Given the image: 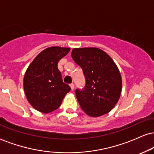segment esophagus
Masks as SVG:
<instances>
[{
    "label": "esophagus",
    "instance_id": "esophagus-1",
    "mask_svg": "<svg viewBox=\"0 0 154 154\" xmlns=\"http://www.w3.org/2000/svg\"><path fill=\"white\" fill-rule=\"evenodd\" d=\"M70 88H71V89L73 91L74 89H75V85L73 84V83H72V84H70Z\"/></svg>",
    "mask_w": 154,
    "mask_h": 154
}]
</instances>
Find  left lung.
Instances as JSON below:
<instances>
[{"instance_id": "left-lung-1", "label": "left lung", "mask_w": 154, "mask_h": 154, "mask_svg": "<svg viewBox=\"0 0 154 154\" xmlns=\"http://www.w3.org/2000/svg\"><path fill=\"white\" fill-rule=\"evenodd\" d=\"M72 57L82 69L86 79L82 91L75 93L81 109L88 116L98 117L112 110L122 88V76L113 59L98 48H74Z\"/></svg>"}]
</instances>
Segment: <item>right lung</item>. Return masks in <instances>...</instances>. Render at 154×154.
I'll return each mask as SVG.
<instances>
[{
  "instance_id": "obj_1",
  "label": "right lung",
  "mask_w": 154,
  "mask_h": 154,
  "mask_svg": "<svg viewBox=\"0 0 154 154\" xmlns=\"http://www.w3.org/2000/svg\"><path fill=\"white\" fill-rule=\"evenodd\" d=\"M69 51V48H47L26 69L23 82L24 93L32 106L40 112L47 114L57 109L71 90L63 82L58 69L59 60Z\"/></svg>"
}]
</instances>
